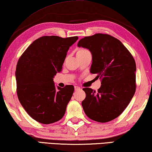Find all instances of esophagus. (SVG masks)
<instances>
[{
	"instance_id": "34e87169",
	"label": "esophagus",
	"mask_w": 152,
	"mask_h": 152,
	"mask_svg": "<svg viewBox=\"0 0 152 152\" xmlns=\"http://www.w3.org/2000/svg\"><path fill=\"white\" fill-rule=\"evenodd\" d=\"M74 89H75V91L80 90V87H78V86H74Z\"/></svg>"
}]
</instances>
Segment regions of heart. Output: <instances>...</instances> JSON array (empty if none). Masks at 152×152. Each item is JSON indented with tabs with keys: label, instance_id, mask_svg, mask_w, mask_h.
Returning <instances> with one entry per match:
<instances>
[{
	"label": "heart",
	"instance_id": "obj_1",
	"mask_svg": "<svg viewBox=\"0 0 152 152\" xmlns=\"http://www.w3.org/2000/svg\"><path fill=\"white\" fill-rule=\"evenodd\" d=\"M87 52H89L87 50V49H85V48H79L78 50H77V53H76V55L77 54H83L85 53H87Z\"/></svg>",
	"mask_w": 152,
	"mask_h": 152
}]
</instances>
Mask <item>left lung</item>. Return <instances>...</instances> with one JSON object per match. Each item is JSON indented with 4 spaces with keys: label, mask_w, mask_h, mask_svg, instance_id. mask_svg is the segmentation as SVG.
<instances>
[{
    "label": "left lung",
    "mask_w": 152,
    "mask_h": 152,
    "mask_svg": "<svg viewBox=\"0 0 152 152\" xmlns=\"http://www.w3.org/2000/svg\"><path fill=\"white\" fill-rule=\"evenodd\" d=\"M78 47L87 48L92 54L90 72L101 79V87L96 92L84 88L82 102L87 116L105 123L121 114L136 91V63L128 50L119 39L108 34L97 33L81 39Z\"/></svg>",
    "instance_id": "obj_1"
}]
</instances>
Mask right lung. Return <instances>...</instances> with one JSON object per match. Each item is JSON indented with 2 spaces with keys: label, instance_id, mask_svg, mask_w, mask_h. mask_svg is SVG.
<instances>
[{
  "label": "right lung",
  "instance_id": "add662e5",
  "mask_svg": "<svg viewBox=\"0 0 152 152\" xmlns=\"http://www.w3.org/2000/svg\"><path fill=\"white\" fill-rule=\"evenodd\" d=\"M78 37L43 36L27 48L16 66L18 98L26 113L41 124H50L64 116L74 87H55L53 78L61 71L69 47Z\"/></svg>",
  "mask_w": 152,
  "mask_h": 152
}]
</instances>
